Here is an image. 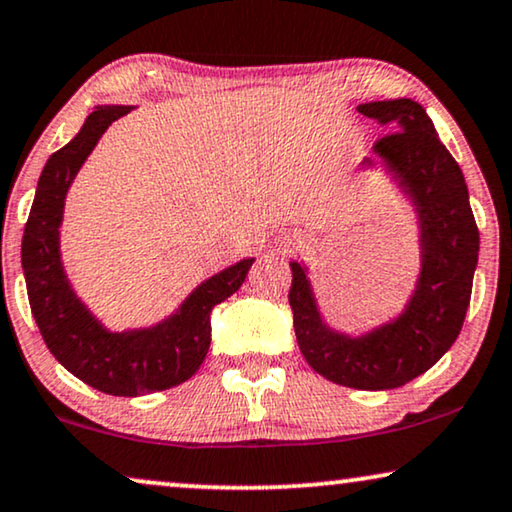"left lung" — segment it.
<instances>
[{
	"label": "left lung",
	"instance_id": "1",
	"mask_svg": "<svg viewBox=\"0 0 512 512\" xmlns=\"http://www.w3.org/2000/svg\"><path fill=\"white\" fill-rule=\"evenodd\" d=\"M359 111L396 130L377 139L375 153L401 179L422 221L424 263L417 291L394 324L363 338L333 333L321 321L298 263H291L289 303L300 352L319 375L342 387L382 391L426 373L454 345L471 305L480 233L464 174L422 104L403 97L361 104Z\"/></svg>",
	"mask_w": 512,
	"mask_h": 512
}]
</instances>
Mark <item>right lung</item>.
Segmentation results:
<instances>
[{"label":"right lung","mask_w":512,"mask_h":512,"mask_svg":"<svg viewBox=\"0 0 512 512\" xmlns=\"http://www.w3.org/2000/svg\"><path fill=\"white\" fill-rule=\"evenodd\" d=\"M130 107H97L72 142L55 151L39 177L23 235L27 298L51 354L81 382L109 396H144L186 382L205 361L214 305L240 289L254 258H244L191 293L181 310L149 331L109 333L69 289L58 228L67 188L97 139Z\"/></svg>","instance_id":"1"}]
</instances>
